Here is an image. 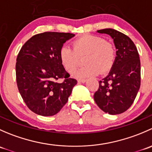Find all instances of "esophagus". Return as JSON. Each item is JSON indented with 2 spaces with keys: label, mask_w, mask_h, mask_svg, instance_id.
Here are the masks:
<instances>
[{
  "label": "esophagus",
  "mask_w": 152,
  "mask_h": 152,
  "mask_svg": "<svg viewBox=\"0 0 152 152\" xmlns=\"http://www.w3.org/2000/svg\"><path fill=\"white\" fill-rule=\"evenodd\" d=\"M86 81H87V79H78V82H79V83H85Z\"/></svg>",
  "instance_id": "1"
}]
</instances>
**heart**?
I'll return each mask as SVG.
<instances>
[{
    "instance_id": "obj_1",
    "label": "heart",
    "mask_w": 152,
    "mask_h": 152,
    "mask_svg": "<svg viewBox=\"0 0 152 152\" xmlns=\"http://www.w3.org/2000/svg\"><path fill=\"white\" fill-rule=\"evenodd\" d=\"M85 66L79 69L75 76L78 78L96 76L112 68L116 59L114 45L97 35L86 34L73 42V48L61 47L59 57L61 64L68 73H73L79 62V56H85Z\"/></svg>"
}]
</instances>
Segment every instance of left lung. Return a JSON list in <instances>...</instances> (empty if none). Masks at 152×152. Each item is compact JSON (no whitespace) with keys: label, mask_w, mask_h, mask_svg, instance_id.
Instances as JSON below:
<instances>
[{"label":"left lung","mask_w":152,"mask_h":152,"mask_svg":"<svg viewBox=\"0 0 152 152\" xmlns=\"http://www.w3.org/2000/svg\"><path fill=\"white\" fill-rule=\"evenodd\" d=\"M97 32L113 38L117 56L109 74L99 81L94 100L104 113L118 115L131 107L140 89V57L134 43L124 34L113 28Z\"/></svg>","instance_id":"obj_1"}]
</instances>
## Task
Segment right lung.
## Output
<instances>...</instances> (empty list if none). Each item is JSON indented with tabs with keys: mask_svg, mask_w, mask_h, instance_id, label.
<instances>
[{
	"mask_svg": "<svg viewBox=\"0 0 152 152\" xmlns=\"http://www.w3.org/2000/svg\"><path fill=\"white\" fill-rule=\"evenodd\" d=\"M75 34L43 32L31 37L17 57L16 80L18 90L29 110L42 116L59 113L67 103L77 81L61 64L59 52ZM59 78L64 82L58 83Z\"/></svg>",
	"mask_w": 152,
	"mask_h": 152,
	"instance_id": "1",
	"label": "right lung"
}]
</instances>
